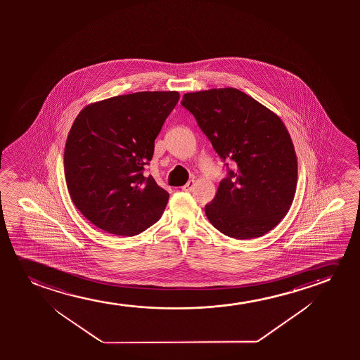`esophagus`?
I'll return each instance as SVG.
<instances>
[{
	"label": "esophagus",
	"mask_w": 360,
	"mask_h": 360,
	"mask_svg": "<svg viewBox=\"0 0 360 360\" xmlns=\"http://www.w3.org/2000/svg\"><path fill=\"white\" fill-rule=\"evenodd\" d=\"M194 187H195V182L192 179V181H188L186 186H183L182 191H184V192H192Z\"/></svg>",
	"instance_id": "34e87169"
}]
</instances>
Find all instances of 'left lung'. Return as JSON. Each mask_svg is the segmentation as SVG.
<instances>
[{
	"label": "left lung",
	"mask_w": 360,
	"mask_h": 360,
	"mask_svg": "<svg viewBox=\"0 0 360 360\" xmlns=\"http://www.w3.org/2000/svg\"><path fill=\"white\" fill-rule=\"evenodd\" d=\"M181 103L217 155L235 162L205 205L209 221L236 240L266 235L289 212L297 183L295 148L283 120L232 87L186 94Z\"/></svg>",
	"instance_id": "obj_1"
}]
</instances>
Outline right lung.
Segmentation results:
<instances>
[{
	"label": "right lung",
	"instance_id": "1",
	"mask_svg": "<svg viewBox=\"0 0 360 360\" xmlns=\"http://www.w3.org/2000/svg\"><path fill=\"white\" fill-rule=\"evenodd\" d=\"M178 99L177 91L123 94L86 105L75 119L65 178L75 207L94 226L134 236L162 215L169 194L143 171Z\"/></svg>",
	"mask_w": 360,
	"mask_h": 360
}]
</instances>
